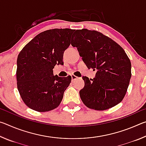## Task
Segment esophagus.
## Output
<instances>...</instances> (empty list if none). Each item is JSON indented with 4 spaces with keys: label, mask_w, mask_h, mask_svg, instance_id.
I'll return each mask as SVG.
<instances>
[{
    "label": "esophagus",
    "mask_w": 146,
    "mask_h": 146,
    "mask_svg": "<svg viewBox=\"0 0 146 146\" xmlns=\"http://www.w3.org/2000/svg\"><path fill=\"white\" fill-rule=\"evenodd\" d=\"M71 79H72V80H76V78H77L78 77L76 76H75V75H71Z\"/></svg>",
    "instance_id": "34e87169"
}]
</instances>
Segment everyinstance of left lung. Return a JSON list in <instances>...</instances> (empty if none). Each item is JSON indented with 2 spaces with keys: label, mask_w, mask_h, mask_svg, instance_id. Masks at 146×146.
<instances>
[{
  "label": "left lung",
  "mask_w": 146,
  "mask_h": 146,
  "mask_svg": "<svg viewBox=\"0 0 146 146\" xmlns=\"http://www.w3.org/2000/svg\"><path fill=\"white\" fill-rule=\"evenodd\" d=\"M71 45L77 48L88 68L97 71L95 77L83 76L81 100L88 108L104 111L122 102L131 76V64L119 44L100 32L77 29Z\"/></svg>",
  "instance_id": "left-lung-1"
}]
</instances>
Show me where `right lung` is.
I'll list each match as a JSON object with an SVG mask.
<instances>
[{
  "label": "right lung",
  "instance_id": "right-lung-1",
  "mask_svg": "<svg viewBox=\"0 0 146 146\" xmlns=\"http://www.w3.org/2000/svg\"><path fill=\"white\" fill-rule=\"evenodd\" d=\"M74 29H52L38 34L17 58V81L20 95L31 110L46 112L57 108L71 76L53 75L56 64H63L64 51L71 44Z\"/></svg>",
  "mask_w": 146,
  "mask_h": 146
}]
</instances>
